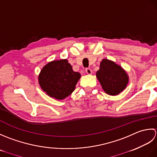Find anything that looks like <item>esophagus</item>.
<instances>
[{
    "label": "esophagus",
    "instance_id": "esophagus-1",
    "mask_svg": "<svg viewBox=\"0 0 157 157\" xmlns=\"http://www.w3.org/2000/svg\"><path fill=\"white\" fill-rule=\"evenodd\" d=\"M85 72H86V73H87V75H91V73H92V70L90 68H86Z\"/></svg>",
    "mask_w": 157,
    "mask_h": 157
}]
</instances>
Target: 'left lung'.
Masks as SVG:
<instances>
[{
	"mask_svg": "<svg viewBox=\"0 0 157 157\" xmlns=\"http://www.w3.org/2000/svg\"><path fill=\"white\" fill-rule=\"evenodd\" d=\"M96 76L104 91L110 95H117L123 91L129 81L124 69L113 61L104 59L100 63Z\"/></svg>",
	"mask_w": 157,
	"mask_h": 157,
	"instance_id": "1",
	"label": "left lung"
}]
</instances>
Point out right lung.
Returning <instances> with one entry per match:
<instances>
[{
  "mask_svg": "<svg viewBox=\"0 0 157 157\" xmlns=\"http://www.w3.org/2000/svg\"><path fill=\"white\" fill-rule=\"evenodd\" d=\"M75 72L67 59L52 61L44 66L38 76V82L43 90L50 97L63 100L75 89L81 78Z\"/></svg>",
  "mask_w": 157,
  "mask_h": 157,
  "instance_id": "1",
  "label": "right lung"
}]
</instances>
